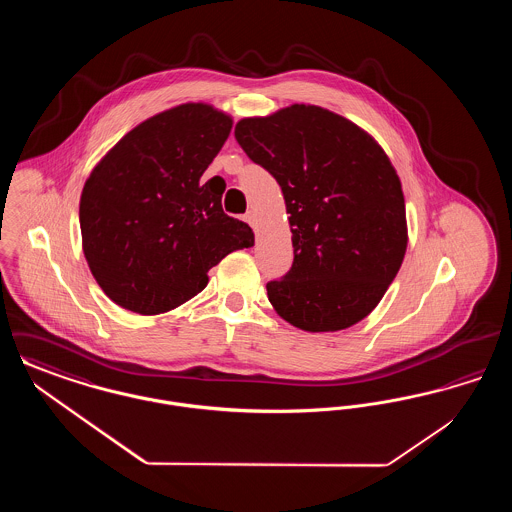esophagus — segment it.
Wrapping results in <instances>:
<instances>
[{"label":"esophagus","instance_id":"34e87169","mask_svg":"<svg viewBox=\"0 0 512 512\" xmlns=\"http://www.w3.org/2000/svg\"><path fill=\"white\" fill-rule=\"evenodd\" d=\"M244 220L247 224L255 226V222H257V215H255V211H247V213H245Z\"/></svg>","mask_w":512,"mask_h":512}]
</instances>
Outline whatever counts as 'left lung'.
Here are the masks:
<instances>
[{
  "label": "left lung",
  "instance_id": "obj_1",
  "mask_svg": "<svg viewBox=\"0 0 512 512\" xmlns=\"http://www.w3.org/2000/svg\"><path fill=\"white\" fill-rule=\"evenodd\" d=\"M234 136L282 188L293 265L267 284L274 311L305 332H338L368 317L407 251L401 180L355 122L293 103L245 117Z\"/></svg>",
  "mask_w": 512,
  "mask_h": 512
}]
</instances>
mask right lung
<instances>
[{"mask_svg":"<svg viewBox=\"0 0 512 512\" xmlns=\"http://www.w3.org/2000/svg\"><path fill=\"white\" fill-rule=\"evenodd\" d=\"M232 117L182 103L140 122L90 172L80 195L82 251L119 307L161 315L203 292L207 272L255 242L222 211L224 186L201 176L230 136Z\"/></svg>","mask_w":512,"mask_h":512,"instance_id":"right-lung-1","label":"right lung"}]
</instances>
